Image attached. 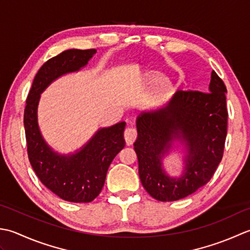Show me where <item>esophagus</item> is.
I'll return each instance as SVG.
<instances>
[{
  "label": "esophagus",
  "instance_id": "34e87169",
  "mask_svg": "<svg viewBox=\"0 0 250 250\" xmlns=\"http://www.w3.org/2000/svg\"><path fill=\"white\" fill-rule=\"evenodd\" d=\"M136 138H137V130L135 127L132 126L127 127L124 131V139L126 141V145L127 146L132 145L135 142Z\"/></svg>",
  "mask_w": 250,
  "mask_h": 250
}]
</instances>
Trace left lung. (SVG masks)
I'll return each mask as SVG.
<instances>
[{
    "instance_id": "1",
    "label": "left lung",
    "mask_w": 250,
    "mask_h": 250,
    "mask_svg": "<svg viewBox=\"0 0 250 250\" xmlns=\"http://www.w3.org/2000/svg\"><path fill=\"white\" fill-rule=\"evenodd\" d=\"M227 87L212 71L208 93L178 90L167 103L137 118L134 144L139 177L149 194L172 202L194 193L210 180L221 162L228 126ZM183 146L180 176L167 175L162 160Z\"/></svg>"
}]
</instances>
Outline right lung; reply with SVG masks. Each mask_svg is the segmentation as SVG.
<instances>
[{"instance_id": "add662e5", "label": "right lung", "mask_w": 250, "mask_h": 250, "mask_svg": "<svg viewBox=\"0 0 250 250\" xmlns=\"http://www.w3.org/2000/svg\"><path fill=\"white\" fill-rule=\"evenodd\" d=\"M97 53L96 49H68L45 62L33 80L24 109L23 124L28 156L41 182L64 201L89 203L99 195L106 171L116 154L125 146V122L99 128L74 153L60 154L41 134L38 105L41 94L55 80L78 72Z\"/></svg>"}]
</instances>
